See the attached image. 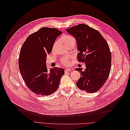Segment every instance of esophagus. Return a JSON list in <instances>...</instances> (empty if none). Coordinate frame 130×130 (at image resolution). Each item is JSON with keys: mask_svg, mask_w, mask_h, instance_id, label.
<instances>
[{"mask_svg": "<svg viewBox=\"0 0 130 130\" xmlns=\"http://www.w3.org/2000/svg\"><path fill=\"white\" fill-rule=\"evenodd\" d=\"M72 69H70V68H66L65 69V72H69V71H70Z\"/></svg>", "mask_w": 130, "mask_h": 130, "instance_id": "1", "label": "esophagus"}]
</instances>
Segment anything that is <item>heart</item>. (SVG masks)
<instances>
[{
    "mask_svg": "<svg viewBox=\"0 0 130 130\" xmlns=\"http://www.w3.org/2000/svg\"><path fill=\"white\" fill-rule=\"evenodd\" d=\"M61 41L62 42V43L64 44V45L66 46L68 45H70L71 44L74 43L75 42V39L72 36L69 35H63L61 37ZM58 41H56L53 45V48H55L57 44ZM62 63L65 65H68L69 64V61L68 58H64L62 60Z\"/></svg>",
    "mask_w": 130,
    "mask_h": 130,
    "instance_id": "obj_1",
    "label": "heart"
}]
</instances>
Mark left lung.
Masks as SVG:
<instances>
[{
  "label": "left lung",
  "mask_w": 130,
  "mask_h": 130,
  "mask_svg": "<svg viewBox=\"0 0 130 130\" xmlns=\"http://www.w3.org/2000/svg\"><path fill=\"white\" fill-rule=\"evenodd\" d=\"M67 32L77 42L78 60L84 62L86 69L77 68L80 78L76 83L79 89L87 93L99 90L108 79L111 66V54L108 44L101 34L87 24H79Z\"/></svg>",
  "instance_id": "1"
}]
</instances>
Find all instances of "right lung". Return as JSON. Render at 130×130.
<instances>
[{
    "label": "right lung",
    "instance_id": "add662e5",
    "mask_svg": "<svg viewBox=\"0 0 130 130\" xmlns=\"http://www.w3.org/2000/svg\"><path fill=\"white\" fill-rule=\"evenodd\" d=\"M62 32L55 29L42 28L26 39L20 51L18 64L20 72L28 88L37 95L47 96L58 89L63 68L47 70L46 58Z\"/></svg>",
    "mask_w": 130,
    "mask_h": 130
}]
</instances>
